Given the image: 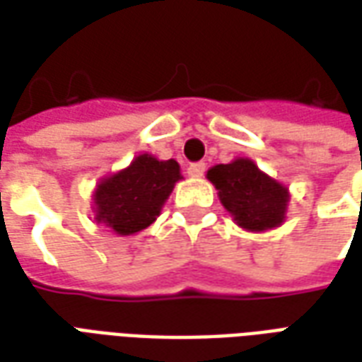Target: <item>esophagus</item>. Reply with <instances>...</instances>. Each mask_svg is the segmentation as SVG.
I'll list each match as a JSON object with an SVG mask.
<instances>
[{
  "label": "esophagus",
  "instance_id": "1",
  "mask_svg": "<svg viewBox=\"0 0 362 362\" xmlns=\"http://www.w3.org/2000/svg\"><path fill=\"white\" fill-rule=\"evenodd\" d=\"M205 173V163H194L188 166V174L192 178H202Z\"/></svg>",
  "mask_w": 362,
  "mask_h": 362
}]
</instances>
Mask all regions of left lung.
<instances>
[{"mask_svg":"<svg viewBox=\"0 0 362 362\" xmlns=\"http://www.w3.org/2000/svg\"><path fill=\"white\" fill-rule=\"evenodd\" d=\"M207 180L233 221L248 233H266L287 219L288 188L259 170L252 158L238 157L228 165L211 166Z\"/></svg>","mask_w":362,"mask_h":362,"instance_id":"left-lung-1","label":"left lung"}]
</instances>
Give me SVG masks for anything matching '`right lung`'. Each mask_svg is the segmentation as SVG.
I'll return each mask as SVG.
<instances>
[{
	"label": "right lung",
	"instance_id": "obj_1",
	"mask_svg": "<svg viewBox=\"0 0 362 362\" xmlns=\"http://www.w3.org/2000/svg\"><path fill=\"white\" fill-rule=\"evenodd\" d=\"M182 180L180 165L141 153L118 173L100 178L93 192L95 221L119 236H129L153 225L163 205Z\"/></svg>",
	"mask_w": 362,
	"mask_h": 362
}]
</instances>
